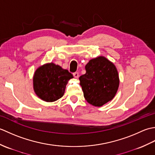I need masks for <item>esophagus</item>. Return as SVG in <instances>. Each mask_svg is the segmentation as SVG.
<instances>
[{
    "instance_id": "obj_1",
    "label": "esophagus",
    "mask_w": 155,
    "mask_h": 155,
    "mask_svg": "<svg viewBox=\"0 0 155 155\" xmlns=\"http://www.w3.org/2000/svg\"><path fill=\"white\" fill-rule=\"evenodd\" d=\"M73 76H74V78H78V77H79V74H78L77 72H74V73H73Z\"/></svg>"
}]
</instances>
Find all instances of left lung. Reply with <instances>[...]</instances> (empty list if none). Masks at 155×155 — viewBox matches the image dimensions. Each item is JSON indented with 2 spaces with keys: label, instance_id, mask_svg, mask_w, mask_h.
<instances>
[{
  "label": "left lung",
  "instance_id": "8db88e82",
  "mask_svg": "<svg viewBox=\"0 0 155 155\" xmlns=\"http://www.w3.org/2000/svg\"><path fill=\"white\" fill-rule=\"evenodd\" d=\"M85 69L86 73L79 77L85 99L95 107H101L110 101L119 86V78L114 64L101 56L90 60Z\"/></svg>",
  "mask_w": 155,
  "mask_h": 155
}]
</instances>
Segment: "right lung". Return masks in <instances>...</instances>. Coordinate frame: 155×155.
Instances as JSON below:
<instances>
[{"label": "right lung", "mask_w": 155, "mask_h": 155, "mask_svg": "<svg viewBox=\"0 0 155 155\" xmlns=\"http://www.w3.org/2000/svg\"><path fill=\"white\" fill-rule=\"evenodd\" d=\"M73 76L68 70L51 62L41 66L33 77V88L36 94L46 102H54L64 93L66 85Z\"/></svg>", "instance_id": "add662e5"}]
</instances>
